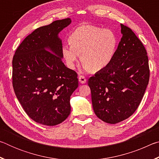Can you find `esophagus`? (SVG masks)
<instances>
[{"mask_svg":"<svg viewBox=\"0 0 159 159\" xmlns=\"http://www.w3.org/2000/svg\"><path fill=\"white\" fill-rule=\"evenodd\" d=\"M79 82L80 83H82V84H83V83H86V79H85V77L84 76H79Z\"/></svg>","mask_w":159,"mask_h":159,"instance_id":"obj_1","label":"esophagus"}]
</instances>
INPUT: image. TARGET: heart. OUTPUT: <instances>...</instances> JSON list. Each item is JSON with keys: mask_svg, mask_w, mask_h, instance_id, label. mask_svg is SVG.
<instances>
[{"mask_svg": "<svg viewBox=\"0 0 159 159\" xmlns=\"http://www.w3.org/2000/svg\"><path fill=\"white\" fill-rule=\"evenodd\" d=\"M69 43L61 52L69 69H74L80 55L85 69L98 72L112 63L118 45V39L111 29L92 25L78 26L70 34Z\"/></svg>", "mask_w": 159, "mask_h": 159, "instance_id": "1", "label": "heart"}]
</instances>
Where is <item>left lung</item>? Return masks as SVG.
Segmentation results:
<instances>
[{
    "label": "left lung",
    "instance_id": "obj_1",
    "mask_svg": "<svg viewBox=\"0 0 159 159\" xmlns=\"http://www.w3.org/2000/svg\"><path fill=\"white\" fill-rule=\"evenodd\" d=\"M122 38L112 63L88 79L93 110L115 124L136 111L149 80L147 50L134 32L120 24Z\"/></svg>",
    "mask_w": 159,
    "mask_h": 159
}]
</instances>
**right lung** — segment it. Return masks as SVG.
Wrapping results in <instances>:
<instances>
[{"mask_svg": "<svg viewBox=\"0 0 159 159\" xmlns=\"http://www.w3.org/2000/svg\"><path fill=\"white\" fill-rule=\"evenodd\" d=\"M71 22L66 18L35 29L13 56L15 93L26 114L40 124H60L71 112L70 97L79 80L76 72L63 63L58 37Z\"/></svg>", "mask_w": 159, "mask_h": 159, "instance_id": "1", "label": "right lung"}]
</instances>
